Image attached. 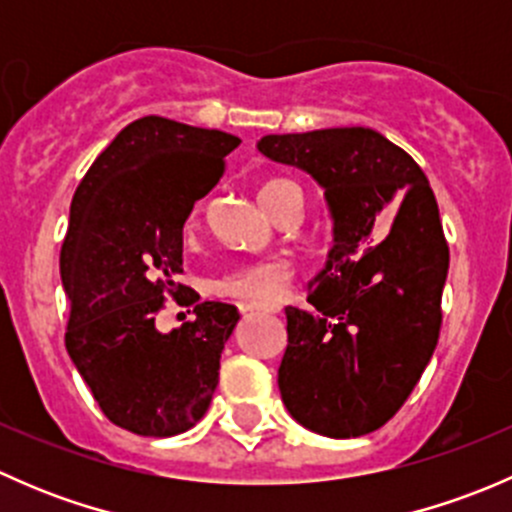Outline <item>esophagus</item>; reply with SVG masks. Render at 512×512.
Returning <instances> with one entry per match:
<instances>
[{
    "label": "esophagus",
    "instance_id": "34e87169",
    "mask_svg": "<svg viewBox=\"0 0 512 512\" xmlns=\"http://www.w3.org/2000/svg\"><path fill=\"white\" fill-rule=\"evenodd\" d=\"M240 312H265V314H277V312H280V307H270V304H247V302H242V304H240Z\"/></svg>",
    "mask_w": 512,
    "mask_h": 512
}]
</instances>
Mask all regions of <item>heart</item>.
<instances>
[{
	"label": "heart",
	"instance_id": "heart-1",
	"mask_svg": "<svg viewBox=\"0 0 512 512\" xmlns=\"http://www.w3.org/2000/svg\"><path fill=\"white\" fill-rule=\"evenodd\" d=\"M292 198L302 200V188L289 178H270L260 185V203L277 215L282 205ZM294 277L292 262L285 257H257V260H245L225 270L218 280L213 282L215 292L225 297L240 299L247 304L272 302L282 297Z\"/></svg>",
	"mask_w": 512,
	"mask_h": 512
}]
</instances>
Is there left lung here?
I'll use <instances>...</instances> for the list:
<instances>
[{"instance_id": "obj_1", "label": "left lung", "mask_w": 512, "mask_h": 512, "mask_svg": "<svg viewBox=\"0 0 512 512\" xmlns=\"http://www.w3.org/2000/svg\"><path fill=\"white\" fill-rule=\"evenodd\" d=\"M257 148L307 170L334 218L314 309H285L282 401L309 431L364 436L406 404L438 344L448 242L436 198L416 160L371 128L265 136Z\"/></svg>"}]
</instances>
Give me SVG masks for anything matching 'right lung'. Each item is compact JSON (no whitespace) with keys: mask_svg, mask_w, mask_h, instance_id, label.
Wrapping results in <instances>:
<instances>
[{"mask_svg":"<svg viewBox=\"0 0 512 512\" xmlns=\"http://www.w3.org/2000/svg\"><path fill=\"white\" fill-rule=\"evenodd\" d=\"M237 146L230 133L143 116L91 163L71 200L59 257L66 352L103 416L138 436L188 431L213 401L237 309L190 302L193 317L170 334L156 317L165 297L183 302V225Z\"/></svg>","mask_w":512,"mask_h":512,"instance_id":"obj_1","label":"right lung"}]
</instances>
